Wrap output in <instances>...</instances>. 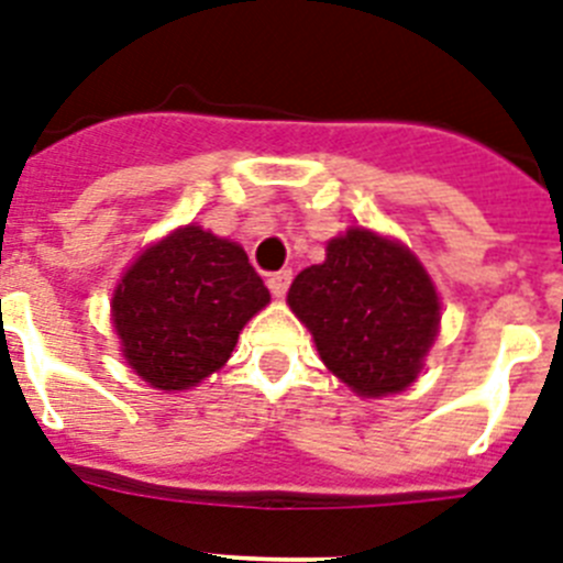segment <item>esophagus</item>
<instances>
[{
  "label": "esophagus",
  "mask_w": 563,
  "mask_h": 563,
  "mask_svg": "<svg viewBox=\"0 0 563 563\" xmlns=\"http://www.w3.org/2000/svg\"><path fill=\"white\" fill-rule=\"evenodd\" d=\"M292 282V271H278V273H271L267 276V287H271V292L276 298H282L287 292V287H290Z\"/></svg>",
  "instance_id": "esophagus-1"
}]
</instances>
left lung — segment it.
Masks as SVG:
<instances>
[{
    "instance_id": "left-lung-1",
    "label": "left lung",
    "mask_w": 563,
    "mask_h": 563,
    "mask_svg": "<svg viewBox=\"0 0 563 563\" xmlns=\"http://www.w3.org/2000/svg\"><path fill=\"white\" fill-rule=\"evenodd\" d=\"M287 305L327 369L361 397L409 389L440 330V298L420 258L369 228L330 239L324 262L292 278Z\"/></svg>"
}]
</instances>
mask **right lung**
<instances>
[{
    "mask_svg": "<svg viewBox=\"0 0 563 563\" xmlns=\"http://www.w3.org/2000/svg\"><path fill=\"white\" fill-rule=\"evenodd\" d=\"M271 292L231 239L186 225L148 245L121 276L112 324L148 386L183 391L222 369Z\"/></svg>",
    "mask_w": 563,
    "mask_h": 563,
    "instance_id": "1",
    "label": "right lung"
}]
</instances>
